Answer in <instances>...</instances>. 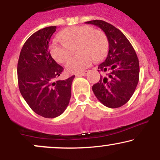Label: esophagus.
Instances as JSON below:
<instances>
[{"label": "esophagus", "instance_id": "obj_1", "mask_svg": "<svg viewBox=\"0 0 160 160\" xmlns=\"http://www.w3.org/2000/svg\"><path fill=\"white\" fill-rule=\"evenodd\" d=\"M87 74H88V71H83V72L80 73V74H78V77L86 76V75H87Z\"/></svg>", "mask_w": 160, "mask_h": 160}]
</instances>
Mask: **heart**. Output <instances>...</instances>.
<instances>
[{
  "label": "heart",
  "instance_id": "1",
  "mask_svg": "<svg viewBox=\"0 0 160 160\" xmlns=\"http://www.w3.org/2000/svg\"><path fill=\"white\" fill-rule=\"evenodd\" d=\"M60 39H55L49 45L53 58L58 63H64L71 55L69 47L79 43V56L70 58L65 68L68 73L78 74L87 68L96 58L102 59L108 50V40L104 32L93 31L90 26H73L65 29L58 34Z\"/></svg>",
  "mask_w": 160,
  "mask_h": 160
}]
</instances>
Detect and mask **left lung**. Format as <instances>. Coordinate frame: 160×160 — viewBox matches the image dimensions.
Segmentation results:
<instances>
[{"label": "left lung", "mask_w": 160, "mask_h": 160, "mask_svg": "<svg viewBox=\"0 0 160 160\" xmlns=\"http://www.w3.org/2000/svg\"><path fill=\"white\" fill-rule=\"evenodd\" d=\"M98 26L104 32L109 43L105 61L98 65L102 72L92 91L106 107L124 105L132 96L139 80V62L136 52L126 37L118 28L102 20L85 22Z\"/></svg>", "instance_id": "8db88e82"}]
</instances>
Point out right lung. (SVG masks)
Listing matches in <instances>:
<instances>
[{"mask_svg": "<svg viewBox=\"0 0 160 160\" xmlns=\"http://www.w3.org/2000/svg\"><path fill=\"white\" fill-rule=\"evenodd\" d=\"M56 31V26H49L34 33L24 43L17 65L20 92L32 111L45 118H55L65 111L75 77L57 80L64 68L48 49Z\"/></svg>", "mask_w": 160, "mask_h": 160, "instance_id": "right-lung-1", "label": "right lung"}]
</instances>
